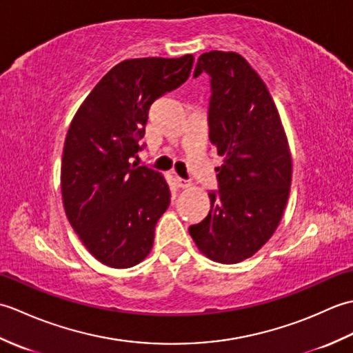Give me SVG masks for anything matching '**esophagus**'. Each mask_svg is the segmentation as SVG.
I'll return each mask as SVG.
<instances>
[{
	"label": "esophagus",
	"instance_id": "34e87169",
	"mask_svg": "<svg viewBox=\"0 0 353 353\" xmlns=\"http://www.w3.org/2000/svg\"><path fill=\"white\" fill-rule=\"evenodd\" d=\"M176 182H177V186L179 188H190L191 186V182L190 181H185V179H182V177H176Z\"/></svg>",
	"mask_w": 353,
	"mask_h": 353
}]
</instances>
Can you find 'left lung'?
<instances>
[{"instance_id":"obj_1","label":"left lung","mask_w":353,"mask_h":353,"mask_svg":"<svg viewBox=\"0 0 353 353\" xmlns=\"http://www.w3.org/2000/svg\"><path fill=\"white\" fill-rule=\"evenodd\" d=\"M211 77L209 139L224 157L211 211L190 228L199 250L221 264L253 256L279 224L291 186V153L264 81L236 52L201 54L194 77Z\"/></svg>"}]
</instances>
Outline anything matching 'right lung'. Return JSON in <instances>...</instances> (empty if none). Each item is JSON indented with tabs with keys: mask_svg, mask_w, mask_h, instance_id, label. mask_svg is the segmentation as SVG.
I'll return each mask as SVG.
<instances>
[{
	"mask_svg": "<svg viewBox=\"0 0 353 353\" xmlns=\"http://www.w3.org/2000/svg\"><path fill=\"white\" fill-rule=\"evenodd\" d=\"M194 57L115 65L74 115L62 156V199L72 229L104 265L129 268L153 247L170 205L161 172L132 162L144 145L148 109L190 77Z\"/></svg>",
	"mask_w": 353,
	"mask_h": 353,
	"instance_id": "obj_1",
	"label": "right lung"
}]
</instances>
